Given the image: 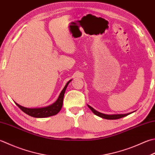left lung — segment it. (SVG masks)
I'll list each match as a JSON object with an SVG mask.
<instances>
[{
    "mask_svg": "<svg viewBox=\"0 0 155 155\" xmlns=\"http://www.w3.org/2000/svg\"><path fill=\"white\" fill-rule=\"evenodd\" d=\"M88 107H89V109L91 110L94 114L99 117H101L102 118H104V119H107V120H117V119H120V118H122L123 117H125L128 115L130 114H116V115H107V114H104L102 113H100V112L96 111L94 110L93 107H91L90 105H88Z\"/></svg>",
    "mask_w": 155,
    "mask_h": 155,
    "instance_id": "8db88e82",
    "label": "left lung"
}]
</instances>
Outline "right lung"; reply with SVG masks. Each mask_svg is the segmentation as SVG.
<instances>
[{
  "instance_id": "add662e5",
  "label": "right lung",
  "mask_w": 155,
  "mask_h": 155,
  "mask_svg": "<svg viewBox=\"0 0 155 155\" xmlns=\"http://www.w3.org/2000/svg\"><path fill=\"white\" fill-rule=\"evenodd\" d=\"M71 80H70L65 87H64L63 90L60 93V95L58 98L57 101L54 103L53 104H51L50 106L45 107H41V108H26L24 107L23 106H21L19 104H17V103H15L16 105L19 107L21 110H22L24 113L29 115L30 116L34 117H47L50 116H54V115L57 114L61 110L63 104V99L64 95V93L66 91V87H67L68 84H69Z\"/></svg>"
}]
</instances>
